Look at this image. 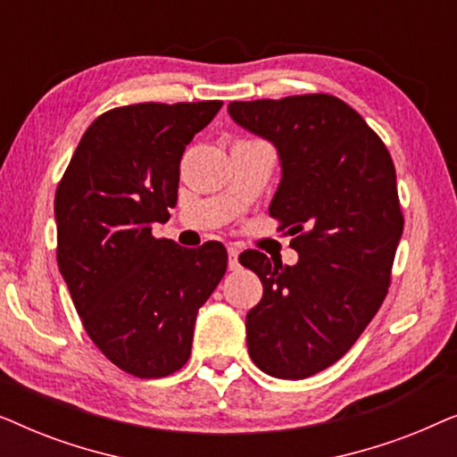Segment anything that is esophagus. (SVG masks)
I'll return each mask as SVG.
<instances>
[{
	"mask_svg": "<svg viewBox=\"0 0 457 457\" xmlns=\"http://www.w3.org/2000/svg\"><path fill=\"white\" fill-rule=\"evenodd\" d=\"M228 268L230 270H237V268H239V249L235 245H228Z\"/></svg>",
	"mask_w": 457,
	"mask_h": 457,
	"instance_id": "obj_1",
	"label": "esophagus"
}]
</instances>
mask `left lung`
Wrapping results in <instances>:
<instances>
[{"instance_id": "left-lung-1", "label": "left lung", "mask_w": 457, "mask_h": 457, "mask_svg": "<svg viewBox=\"0 0 457 457\" xmlns=\"http://www.w3.org/2000/svg\"><path fill=\"white\" fill-rule=\"evenodd\" d=\"M228 114L277 147L270 216L299 253L295 266L260 252L241 262L264 287L245 318L249 355L270 377L308 378L349 352L389 289L403 233L395 166L364 118L327 93L233 102Z\"/></svg>"}]
</instances>
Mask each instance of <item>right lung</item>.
Listing matches in <instances>:
<instances>
[{
  "instance_id": "add662e5",
  "label": "right lung",
  "mask_w": 457,
  "mask_h": 457,
  "mask_svg": "<svg viewBox=\"0 0 457 457\" xmlns=\"http://www.w3.org/2000/svg\"><path fill=\"white\" fill-rule=\"evenodd\" d=\"M222 102L135 104L97 116L55 191L58 266L87 335L139 378L177 372L227 272L222 243L155 239L179 193V166Z\"/></svg>"
}]
</instances>
